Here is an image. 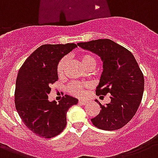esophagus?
Segmentation results:
<instances>
[{"label":"esophagus","mask_w":158,"mask_h":158,"mask_svg":"<svg viewBox=\"0 0 158 158\" xmlns=\"http://www.w3.org/2000/svg\"><path fill=\"white\" fill-rule=\"evenodd\" d=\"M88 102H89L87 101V100H84V99H80L79 101V103L80 104V105H86Z\"/></svg>","instance_id":"obj_1"}]
</instances>
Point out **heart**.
<instances>
[{
	"label": "heart",
	"instance_id": "b5f03b06",
	"mask_svg": "<svg viewBox=\"0 0 158 158\" xmlns=\"http://www.w3.org/2000/svg\"><path fill=\"white\" fill-rule=\"evenodd\" d=\"M79 60H80L82 65L87 70L94 69V67L95 66V64H96V60L90 54H81L79 56ZM67 61H68L67 57H63L57 64L56 72L59 75H61L63 74L65 65L67 64ZM89 88V85H88V84H80V83L74 82V83H71L69 84V87H68V89H69V93L73 94V95L81 97L86 94L87 90H88Z\"/></svg>",
	"mask_w": 158,
	"mask_h": 158
}]
</instances>
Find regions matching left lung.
Here are the masks:
<instances>
[{
    "label": "left lung",
    "mask_w": 158,
    "mask_h": 158,
    "mask_svg": "<svg viewBox=\"0 0 158 158\" xmlns=\"http://www.w3.org/2000/svg\"><path fill=\"white\" fill-rule=\"evenodd\" d=\"M77 45L101 57L103 71L96 94H110V102L91 119L96 127L104 130H119L135 115L142 101L144 78L135 56L122 46L110 39H98ZM102 96V97H103Z\"/></svg>",
    "instance_id": "1"
}]
</instances>
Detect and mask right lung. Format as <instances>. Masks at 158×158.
Wrapping results in <instances>:
<instances>
[{
  "label": "right lung",
  "instance_id": "obj_1",
  "mask_svg": "<svg viewBox=\"0 0 158 158\" xmlns=\"http://www.w3.org/2000/svg\"><path fill=\"white\" fill-rule=\"evenodd\" d=\"M77 48L74 43L45 44L27 58L16 79L15 103L24 125L38 136L55 137L66 125L69 108L78 99L64 95L56 104L49 102L51 85L58 80L57 64L62 57Z\"/></svg>",
  "mask_w": 158,
  "mask_h": 158
}]
</instances>
